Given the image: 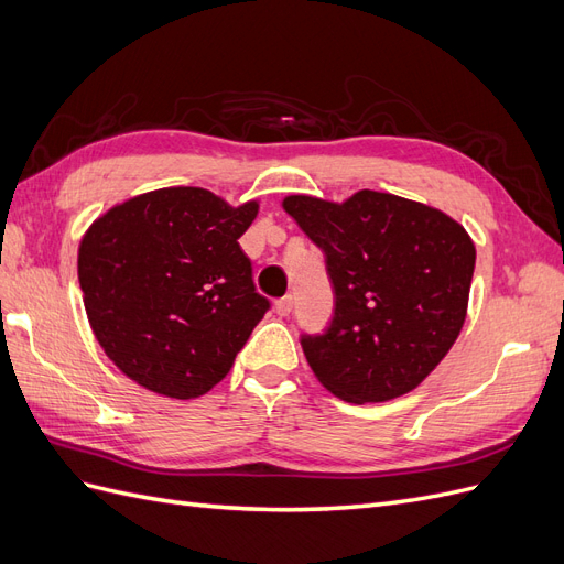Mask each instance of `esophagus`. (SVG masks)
Returning a JSON list of instances; mask_svg holds the SVG:
<instances>
[{
    "instance_id": "34e87169",
    "label": "esophagus",
    "mask_w": 564,
    "mask_h": 564,
    "mask_svg": "<svg viewBox=\"0 0 564 564\" xmlns=\"http://www.w3.org/2000/svg\"><path fill=\"white\" fill-rule=\"evenodd\" d=\"M292 308H294V299L292 296H284V299L275 301V313L280 317H286L289 313H292Z\"/></svg>"
}]
</instances>
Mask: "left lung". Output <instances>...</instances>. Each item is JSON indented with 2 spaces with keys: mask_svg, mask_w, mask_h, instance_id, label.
<instances>
[{
  "mask_svg": "<svg viewBox=\"0 0 564 564\" xmlns=\"http://www.w3.org/2000/svg\"><path fill=\"white\" fill-rule=\"evenodd\" d=\"M282 207L327 256L336 294L329 329L301 336L315 379L352 404L414 390L466 322L475 270L466 228L379 191L344 202L289 195Z\"/></svg>",
  "mask_w": 564,
  "mask_h": 564,
  "instance_id": "1",
  "label": "left lung"
}]
</instances>
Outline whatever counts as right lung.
Returning a JSON list of instances; mask_svg holds the SVG:
<instances>
[{
    "instance_id": "1",
    "label": "right lung",
    "mask_w": 564,
    "mask_h": 564,
    "mask_svg": "<svg viewBox=\"0 0 564 564\" xmlns=\"http://www.w3.org/2000/svg\"><path fill=\"white\" fill-rule=\"evenodd\" d=\"M259 207L174 185L119 202L87 228L77 251L84 308L124 377L174 400L226 379L270 308L237 242Z\"/></svg>"
}]
</instances>
